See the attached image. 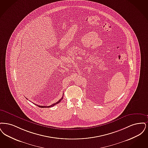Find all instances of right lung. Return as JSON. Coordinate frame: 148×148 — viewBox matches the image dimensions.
Returning <instances> with one entry per match:
<instances>
[{"label":"right lung","instance_id":"obj_1","mask_svg":"<svg viewBox=\"0 0 148 148\" xmlns=\"http://www.w3.org/2000/svg\"><path fill=\"white\" fill-rule=\"evenodd\" d=\"M63 97L59 100V101H58V102H56V103H53V104H52V105H50V106H39V105H37V104H36V106H38L39 107H40V108H49V107H53V106H54L55 105H56V104H57L58 103H60L61 101V100H62V99H63ZM27 99V98H26ZM34 104H35V103H34Z\"/></svg>","mask_w":148,"mask_h":148}]
</instances>
